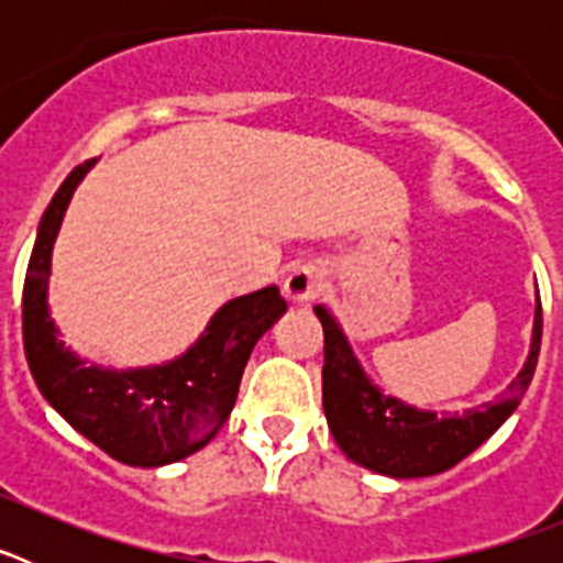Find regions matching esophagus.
Instances as JSON below:
<instances>
[{
	"instance_id": "1",
	"label": "esophagus",
	"mask_w": 563,
	"mask_h": 563,
	"mask_svg": "<svg viewBox=\"0 0 563 563\" xmlns=\"http://www.w3.org/2000/svg\"><path fill=\"white\" fill-rule=\"evenodd\" d=\"M285 298L290 305H307L318 292L324 290V273L312 265H298L290 276L285 278Z\"/></svg>"
}]
</instances>
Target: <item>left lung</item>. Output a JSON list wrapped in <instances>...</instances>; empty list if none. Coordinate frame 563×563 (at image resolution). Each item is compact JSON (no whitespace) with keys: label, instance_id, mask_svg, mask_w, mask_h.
<instances>
[{"label":"left lung","instance_id":"1","mask_svg":"<svg viewBox=\"0 0 563 563\" xmlns=\"http://www.w3.org/2000/svg\"><path fill=\"white\" fill-rule=\"evenodd\" d=\"M316 316L324 327L321 395H324V415L338 449L355 465L369 467L375 474L391 476V479L442 474L467 454H474L482 442L519 409L521 397L533 380L536 363H539L541 298L536 292L530 352L510 386L496 400L465 409L462 415L460 411L437 415V411L409 406L400 397L386 395L363 372L338 318L324 305L316 307Z\"/></svg>","mask_w":563,"mask_h":563}]
</instances>
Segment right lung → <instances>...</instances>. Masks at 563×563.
Here are the masks:
<instances>
[{"instance_id":"1","label":"right lung","mask_w":563,"mask_h":563,"mask_svg":"<svg viewBox=\"0 0 563 563\" xmlns=\"http://www.w3.org/2000/svg\"><path fill=\"white\" fill-rule=\"evenodd\" d=\"M92 166L96 161H87L69 172L38 222L24 276V355L44 400L78 434L123 465L161 467L186 460L217 437L236 402L253 346L287 305L273 285L231 298L183 355L157 366L107 369L84 361L62 341L49 316L47 285L58 228Z\"/></svg>"}]
</instances>
